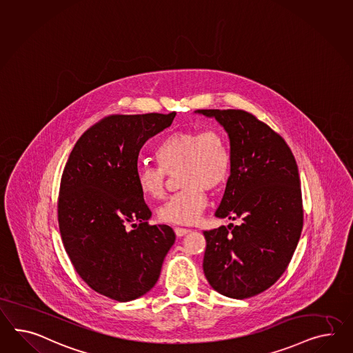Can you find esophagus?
Returning <instances> with one entry per match:
<instances>
[{"label": "esophagus", "instance_id": "esophagus-1", "mask_svg": "<svg viewBox=\"0 0 353 353\" xmlns=\"http://www.w3.org/2000/svg\"><path fill=\"white\" fill-rule=\"evenodd\" d=\"M174 232H175L176 236H183V235L190 233V229H185V228H179V226H176V228H174Z\"/></svg>", "mask_w": 353, "mask_h": 353}]
</instances>
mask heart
Wrapping results in <instances>:
<instances>
[{"label": "heart", "mask_w": 353, "mask_h": 353, "mask_svg": "<svg viewBox=\"0 0 353 353\" xmlns=\"http://www.w3.org/2000/svg\"><path fill=\"white\" fill-rule=\"evenodd\" d=\"M159 166L138 163L136 183L143 197L161 199L166 174L178 172L183 190L157 210L168 224L190 225L208 205V190H220L232 172V151L226 137L217 129L179 130L165 137L154 148Z\"/></svg>", "instance_id": "1"}]
</instances>
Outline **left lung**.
I'll return each instance as SVG.
<instances>
[{"instance_id": "obj_1", "label": "left lung", "mask_w": 353, "mask_h": 353, "mask_svg": "<svg viewBox=\"0 0 353 353\" xmlns=\"http://www.w3.org/2000/svg\"><path fill=\"white\" fill-rule=\"evenodd\" d=\"M224 127L232 172L216 217L239 220L206 230L203 272L226 297L244 299L270 288L288 268L303 226L297 163L272 128L243 110H197Z\"/></svg>"}]
</instances>
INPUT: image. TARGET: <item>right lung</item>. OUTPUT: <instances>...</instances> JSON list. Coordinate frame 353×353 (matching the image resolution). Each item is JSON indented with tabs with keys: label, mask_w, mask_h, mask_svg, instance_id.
I'll use <instances>...</instances> for the list:
<instances>
[{
	"label": "right lung",
	"mask_w": 353,
	"mask_h": 353,
	"mask_svg": "<svg viewBox=\"0 0 353 353\" xmlns=\"http://www.w3.org/2000/svg\"><path fill=\"white\" fill-rule=\"evenodd\" d=\"M176 112L110 115L85 130L65 165L57 215L63 247L92 290L128 302L154 288L175 242L152 215L136 183L145 142Z\"/></svg>",
	"instance_id": "1"
}]
</instances>
